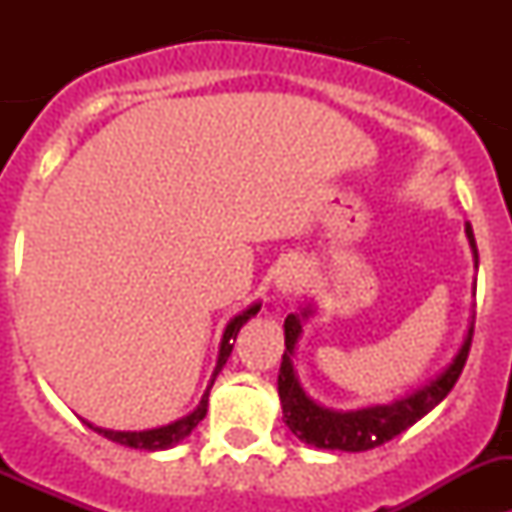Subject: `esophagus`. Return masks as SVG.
<instances>
[{"label": "esophagus", "instance_id": "obj_1", "mask_svg": "<svg viewBox=\"0 0 512 512\" xmlns=\"http://www.w3.org/2000/svg\"><path fill=\"white\" fill-rule=\"evenodd\" d=\"M299 285H302V267H299V262H282L280 267H277L275 272V289L280 294H292L297 292Z\"/></svg>", "mask_w": 512, "mask_h": 512}]
</instances>
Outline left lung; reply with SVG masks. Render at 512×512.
I'll return each mask as SVG.
<instances>
[{
	"label": "left lung",
	"instance_id": "left-lung-1",
	"mask_svg": "<svg viewBox=\"0 0 512 512\" xmlns=\"http://www.w3.org/2000/svg\"><path fill=\"white\" fill-rule=\"evenodd\" d=\"M466 237L473 252V267L478 270V247L471 223H466ZM314 314H317V304L307 302L297 312L287 314L285 319L287 349L282 354L280 379H277L282 414H285L287 428L299 441L309 443L314 448H324V451L349 453L369 451V448L391 441V438L414 426L416 421H421L428 411H433L446 399L448 391L456 386L463 366H466L473 339V319H476V314H471V322H468L461 347L453 354V359L418 389L406 391V394L396 396L386 404H369L359 406V409H329V406H322L304 391L297 369H294V354H297V344L304 334V324Z\"/></svg>",
	"mask_w": 512,
	"mask_h": 512
}]
</instances>
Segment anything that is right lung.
Listing matches in <instances>:
<instances>
[{"label": "right lung", "mask_w": 512, "mask_h": 512, "mask_svg": "<svg viewBox=\"0 0 512 512\" xmlns=\"http://www.w3.org/2000/svg\"><path fill=\"white\" fill-rule=\"evenodd\" d=\"M260 307H262V302H252L250 307H245L242 312H237L235 317L225 324L223 339H220V349H218V361H215V369H213V376H210V381H208V389L203 391V396H200V404L195 406L190 414L175 418V421L165 423V426L146 428V431H111V428H101V426H94V423L84 421L86 426H89L91 431H96L98 436L108 438V441L121 443V446H128V448H138V451H165V448L178 446V443L183 441V438H188L190 431H193V428L203 421L205 414H208V396H210V389H213V384H215V376H218L220 369L225 366L227 356H230V352H232V342L237 339V332H240V329L245 327V324L250 322L257 312H260Z\"/></svg>", "instance_id": "add662e5"}]
</instances>
